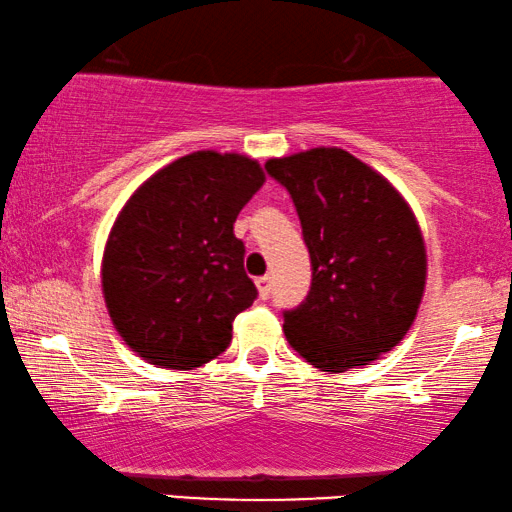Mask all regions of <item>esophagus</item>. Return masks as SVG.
Returning <instances> with one entry per match:
<instances>
[{
  "label": "esophagus",
  "instance_id": "obj_1",
  "mask_svg": "<svg viewBox=\"0 0 512 512\" xmlns=\"http://www.w3.org/2000/svg\"><path fill=\"white\" fill-rule=\"evenodd\" d=\"M256 286H258V293H261L263 300L270 298V291H272V277L265 275V277H258L256 279Z\"/></svg>",
  "mask_w": 512,
  "mask_h": 512
}]
</instances>
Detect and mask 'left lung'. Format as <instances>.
<instances>
[{
    "label": "left lung",
    "mask_w": 512,
    "mask_h": 512,
    "mask_svg": "<svg viewBox=\"0 0 512 512\" xmlns=\"http://www.w3.org/2000/svg\"><path fill=\"white\" fill-rule=\"evenodd\" d=\"M265 172L291 195L312 265L305 300L282 312L286 340L326 373L366 366L403 340L422 300L415 216L387 179L342 149L272 158Z\"/></svg>",
    "instance_id": "obj_1"
}]
</instances>
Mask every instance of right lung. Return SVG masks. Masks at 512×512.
<instances>
[{
	"mask_svg": "<svg viewBox=\"0 0 512 512\" xmlns=\"http://www.w3.org/2000/svg\"><path fill=\"white\" fill-rule=\"evenodd\" d=\"M256 160L198 151L153 174L111 228L102 289L123 340L153 366L193 370L233 340L258 291L233 223L263 186Z\"/></svg>",
	"mask_w": 512,
	"mask_h": 512,
	"instance_id": "1",
	"label": "right lung"
}]
</instances>
